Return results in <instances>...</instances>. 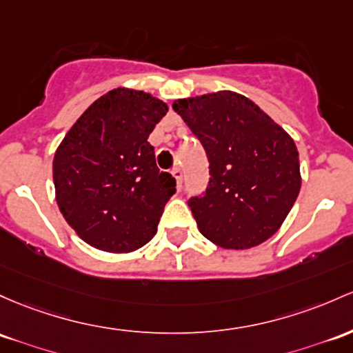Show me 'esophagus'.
Wrapping results in <instances>:
<instances>
[{
  "label": "esophagus",
  "mask_w": 353,
  "mask_h": 353,
  "mask_svg": "<svg viewBox=\"0 0 353 353\" xmlns=\"http://www.w3.org/2000/svg\"><path fill=\"white\" fill-rule=\"evenodd\" d=\"M174 176V179H176L177 183V191H181V184H183V170L181 168H174L172 172H170Z\"/></svg>",
  "instance_id": "obj_1"
}]
</instances>
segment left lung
I'll list each match as a JSON object with an SVG mask.
<instances>
[{"mask_svg":"<svg viewBox=\"0 0 353 353\" xmlns=\"http://www.w3.org/2000/svg\"><path fill=\"white\" fill-rule=\"evenodd\" d=\"M172 108L209 159L206 192L189 199L201 234L224 250L265 243L280 230L301 188L293 139L231 90L179 99Z\"/></svg>","mask_w":353,"mask_h":353,"instance_id":"1","label":"left lung"}]
</instances>
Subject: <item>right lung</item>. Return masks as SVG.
I'll return each instance as SVG.
<instances>
[{"instance_id":"obj_1","label":"right lung","mask_w":353,"mask_h":353,"mask_svg":"<svg viewBox=\"0 0 353 353\" xmlns=\"http://www.w3.org/2000/svg\"><path fill=\"white\" fill-rule=\"evenodd\" d=\"M168 110L145 92L114 88L80 115L58 145L57 204L87 245L130 253L157 233L176 179L159 170L147 139Z\"/></svg>"}]
</instances>
